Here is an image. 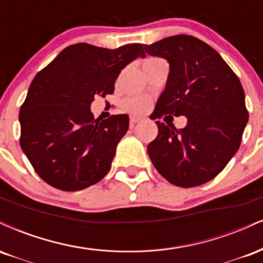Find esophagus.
Instances as JSON below:
<instances>
[{
    "label": "esophagus",
    "mask_w": 263,
    "mask_h": 263,
    "mask_svg": "<svg viewBox=\"0 0 263 263\" xmlns=\"http://www.w3.org/2000/svg\"><path fill=\"white\" fill-rule=\"evenodd\" d=\"M140 120H141L140 117H135V116H132V117H130V125L133 126V125H134V124H137V123H138V122H140Z\"/></svg>",
    "instance_id": "esophagus-1"
}]
</instances>
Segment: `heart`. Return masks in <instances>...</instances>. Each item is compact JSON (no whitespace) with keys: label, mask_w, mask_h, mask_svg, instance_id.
I'll return each mask as SVG.
<instances>
[{"label":"heart","mask_w":263,"mask_h":263,"mask_svg":"<svg viewBox=\"0 0 263 263\" xmlns=\"http://www.w3.org/2000/svg\"><path fill=\"white\" fill-rule=\"evenodd\" d=\"M159 60V58H149L145 64L151 63V61ZM149 107V100L143 96H129L123 100L122 102V108L125 112L133 113V114H141Z\"/></svg>","instance_id":"1"}]
</instances>
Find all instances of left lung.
Returning a JSON list of instances; mask_svg holds the SVG:
<instances>
[{"label":"left lung","mask_w":263,"mask_h":263,"mask_svg":"<svg viewBox=\"0 0 263 263\" xmlns=\"http://www.w3.org/2000/svg\"><path fill=\"white\" fill-rule=\"evenodd\" d=\"M144 48L170 64L151 118L187 117L178 130L157 120L159 133L147 154L170 183L200 186L223 171L241 144L249 120L241 82L219 52L196 36L178 34Z\"/></svg>","instance_id":"left-lung-1"}]
</instances>
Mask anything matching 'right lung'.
I'll list each match as a JSON object with an SVG mask.
<instances>
[{
    "mask_svg": "<svg viewBox=\"0 0 263 263\" xmlns=\"http://www.w3.org/2000/svg\"><path fill=\"white\" fill-rule=\"evenodd\" d=\"M138 57H145L139 43L117 49L79 43L36 73L21 106L20 143L43 181L71 192L108 174L129 117L95 119L89 106L96 96L113 93L120 71Z\"/></svg>",
    "mask_w": 263,
    "mask_h": 263,
    "instance_id": "1",
    "label": "right lung"
}]
</instances>
